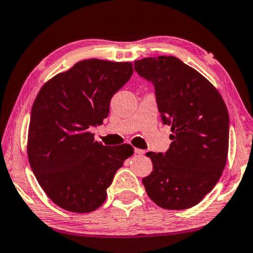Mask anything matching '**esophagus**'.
<instances>
[{"mask_svg": "<svg viewBox=\"0 0 253 253\" xmlns=\"http://www.w3.org/2000/svg\"><path fill=\"white\" fill-rule=\"evenodd\" d=\"M134 152L136 153V154H139V156H143V154L145 153V151H144V150H142V149H137V148H135V149H134Z\"/></svg>", "mask_w": 253, "mask_h": 253, "instance_id": "esophagus-1", "label": "esophagus"}]
</instances>
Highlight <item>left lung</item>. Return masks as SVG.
Listing matches in <instances>:
<instances>
[{
    "label": "left lung",
    "mask_w": 253,
    "mask_h": 253,
    "mask_svg": "<svg viewBox=\"0 0 253 253\" xmlns=\"http://www.w3.org/2000/svg\"><path fill=\"white\" fill-rule=\"evenodd\" d=\"M134 68L154 86L161 119L172 131L165 153H146L153 171L143 178V185L161 208L188 209L211 192L223 174L229 138L227 108L210 82L176 56L144 58Z\"/></svg>",
    "instance_id": "left-lung-1"
}]
</instances>
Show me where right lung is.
<instances>
[{"mask_svg": "<svg viewBox=\"0 0 253 253\" xmlns=\"http://www.w3.org/2000/svg\"><path fill=\"white\" fill-rule=\"evenodd\" d=\"M131 75L130 62L88 59L41 88L30 114L28 159L41 187L62 209L86 213L102 206L117 170L133 156L129 144L105 146L89 131L102 125L112 96Z\"/></svg>", "mask_w": 253, "mask_h": 253, "instance_id": "1", "label": "right lung"}]
</instances>
